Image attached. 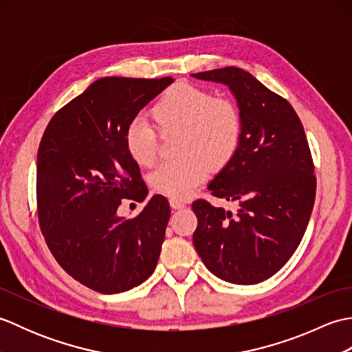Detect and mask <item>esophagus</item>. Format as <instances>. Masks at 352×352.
I'll return each mask as SVG.
<instances>
[{
	"mask_svg": "<svg viewBox=\"0 0 352 352\" xmlns=\"http://www.w3.org/2000/svg\"><path fill=\"white\" fill-rule=\"evenodd\" d=\"M169 206L174 208V210H182V208L186 207V204L180 199H175V198H170L169 199Z\"/></svg>",
	"mask_w": 352,
	"mask_h": 352,
	"instance_id": "34e87169",
	"label": "esophagus"
}]
</instances>
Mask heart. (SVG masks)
<instances>
[{
  "label": "heart",
  "mask_w": 352,
  "mask_h": 352,
  "mask_svg": "<svg viewBox=\"0 0 352 352\" xmlns=\"http://www.w3.org/2000/svg\"><path fill=\"white\" fill-rule=\"evenodd\" d=\"M151 116L162 133L180 131L178 155L162 163L149 182L169 198L184 199L206 182L213 169H221L233 159L242 136V116L236 104L213 98L204 89L177 85L164 92L151 109ZM125 145L140 166H151L157 157V133L144 121L130 124Z\"/></svg>",
  "instance_id": "heart-1"
}]
</instances>
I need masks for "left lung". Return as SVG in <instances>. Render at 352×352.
<instances>
[{
    "mask_svg": "<svg viewBox=\"0 0 352 352\" xmlns=\"http://www.w3.org/2000/svg\"><path fill=\"white\" fill-rule=\"evenodd\" d=\"M226 85L242 116L241 144L208 183L231 213L204 199L193 245L208 271L233 284H257L287 263L309 226L316 195L310 148L294 107L241 68L192 74Z\"/></svg>",
    "mask_w": 352,
    "mask_h": 352,
    "instance_id": "1",
    "label": "left lung"
}]
</instances>
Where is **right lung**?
Instances as JSON below:
<instances>
[{"instance_id":"1","label":"right lung","mask_w":352,"mask_h":352,"mask_svg":"<svg viewBox=\"0 0 352 352\" xmlns=\"http://www.w3.org/2000/svg\"><path fill=\"white\" fill-rule=\"evenodd\" d=\"M174 78L104 77L52 116L37 151L41 230L66 272L100 294H121L148 280L170 216L154 195L136 218L118 216L124 198L148 189L125 145L130 124Z\"/></svg>"}]
</instances>
